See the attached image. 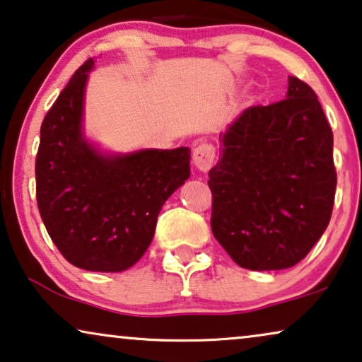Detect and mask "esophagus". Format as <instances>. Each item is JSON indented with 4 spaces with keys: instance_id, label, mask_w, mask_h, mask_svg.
<instances>
[{
    "instance_id": "34e87169",
    "label": "esophagus",
    "mask_w": 362,
    "mask_h": 362,
    "mask_svg": "<svg viewBox=\"0 0 362 362\" xmlns=\"http://www.w3.org/2000/svg\"><path fill=\"white\" fill-rule=\"evenodd\" d=\"M216 158V150L212 145H207V143H201L199 146L194 148L192 151V161H194V166L199 171H209L212 163H214Z\"/></svg>"
}]
</instances>
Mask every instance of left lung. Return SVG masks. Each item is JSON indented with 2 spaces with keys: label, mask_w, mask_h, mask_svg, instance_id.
I'll return each mask as SVG.
<instances>
[{
  "label": "left lung",
  "mask_w": 362,
  "mask_h": 362,
  "mask_svg": "<svg viewBox=\"0 0 362 362\" xmlns=\"http://www.w3.org/2000/svg\"><path fill=\"white\" fill-rule=\"evenodd\" d=\"M219 140L212 234L242 269L296 265L328 227L336 191L333 132L313 88L290 76L286 98L245 108Z\"/></svg>",
  "instance_id": "1"
}]
</instances>
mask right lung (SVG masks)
I'll list each match as a JSON object with an SVG mask.
<instances>
[{
    "instance_id": "right-lung-1",
    "label": "right lung",
    "mask_w": 362,
    "mask_h": 362,
    "mask_svg": "<svg viewBox=\"0 0 362 362\" xmlns=\"http://www.w3.org/2000/svg\"><path fill=\"white\" fill-rule=\"evenodd\" d=\"M93 59L81 66L41 125L36 197L64 259L88 272H123L141 259L163 204L189 177V148L102 153L83 135Z\"/></svg>"
}]
</instances>
